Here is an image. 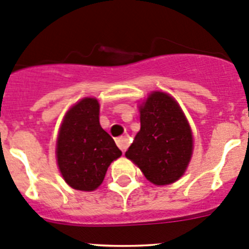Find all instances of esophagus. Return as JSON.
<instances>
[{"mask_svg": "<svg viewBox=\"0 0 249 249\" xmlns=\"http://www.w3.org/2000/svg\"><path fill=\"white\" fill-rule=\"evenodd\" d=\"M116 144H117V146L121 149V150L126 151V149L128 148L129 145L128 138H126V137H120V138L116 139Z\"/></svg>", "mask_w": 249, "mask_h": 249, "instance_id": "34e87169", "label": "esophagus"}]
</instances>
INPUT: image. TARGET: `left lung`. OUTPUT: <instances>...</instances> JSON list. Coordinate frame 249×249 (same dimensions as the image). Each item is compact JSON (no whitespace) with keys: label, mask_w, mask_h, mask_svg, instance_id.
I'll list each match as a JSON object with an SVG mask.
<instances>
[{"label":"left lung","mask_w":249,"mask_h":249,"mask_svg":"<svg viewBox=\"0 0 249 249\" xmlns=\"http://www.w3.org/2000/svg\"><path fill=\"white\" fill-rule=\"evenodd\" d=\"M192 150V132L178 104L166 93L150 94L141 106V131L127 158L151 183L164 186L184 174Z\"/></svg>","instance_id":"left-lung-1"}]
</instances>
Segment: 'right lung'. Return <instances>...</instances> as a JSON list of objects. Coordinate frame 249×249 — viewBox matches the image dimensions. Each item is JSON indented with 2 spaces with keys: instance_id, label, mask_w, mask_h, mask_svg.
Instances as JSON below:
<instances>
[{
  "instance_id": "1",
  "label": "right lung",
  "mask_w": 249,
  "mask_h": 249,
  "mask_svg": "<svg viewBox=\"0 0 249 249\" xmlns=\"http://www.w3.org/2000/svg\"><path fill=\"white\" fill-rule=\"evenodd\" d=\"M57 164L65 181L78 191H94L111 162L122 155L99 122V103L85 98L65 116L57 138Z\"/></svg>"
}]
</instances>
